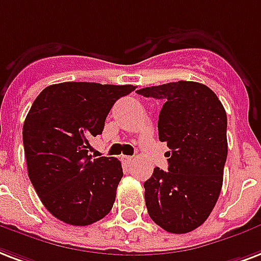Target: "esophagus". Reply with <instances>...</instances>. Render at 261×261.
<instances>
[{
    "label": "esophagus",
    "instance_id": "34e87169",
    "mask_svg": "<svg viewBox=\"0 0 261 261\" xmlns=\"http://www.w3.org/2000/svg\"><path fill=\"white\" fill-rule=\"evenodd\" d=\"M122 162L124 163V164H130V163L133 162V157H130V156H122Z\"/></svg>",
    "mask_w": 261,
    "mask_h": 261
}]
</instances>
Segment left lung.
Returning a JSON list of instances; mask_svg holds the SVG:
<instances>
[{"instance_id": "1", "label": "left lung", "mask_w": 261, "mask_h": 261, "mask_svg": "<svg viewBox=\"0 0 261 261\" xmlns=\"http://www.w3.org/2000/svg\"><path fill=\"white\" fill-rule=\"evenodd\" d=\"M162 99L159 139L170 150L168 171L156 167L144 184L153 222L174 234L200 227L218 201L227 159V115L210 87L179 81L139 89Z\"/></svg>"}]
</instances>
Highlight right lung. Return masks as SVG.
<instances>
[{"instance_id":"1","label":"right lung","mask_w":261,"mask_h":261,"mask_svg":"<svg viewBox=\"0 0 261 261\" xmlns=\"http://www.w3.org/2000/svg\"><path fill=\"white\" fill-rule=\"evenodd\" d=\"M134 90L133 85L57 83L31 105L23 126L29 178L45 208L61 222L87 226L112 210L122 164L87 153L113 104Z\"/></svg>"}]
</instances>
